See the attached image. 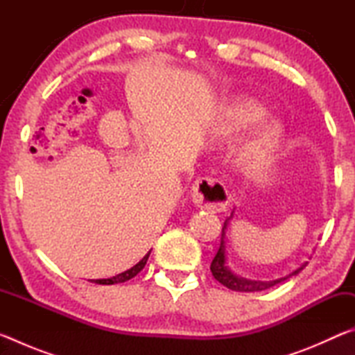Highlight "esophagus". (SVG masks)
<instances>
[{"label":"esophagus","mask_w":355,"mask_h":355,"mask_svg":"<svg viewBox=\"0 0 355 355\" xmlns=\"http://www.w3.org/2000/svg\"><path fill=\"white\" fill-rule=\"evenodd\" d=\"M192 202L209 211H222L228 203L225 186L211 177H200L192 186Z\"/></svg>","instance_id":"esophagus-1"}]
</instances>
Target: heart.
Instances as JSON below:
<instances>
[{"label": "heart", "mask_w": 355, "mask_h": 355, "mask_svg": "<svg viewBox=\"0 0 355 355\" xmlns=\"http://www.w3.org/2000/svg\"><path fill=\"white\" fill-rule=\"evenodd\" d=\"M264 116L263 107L255 103L254 100L238 97L232 100L224 107L222 112V128L225 133H235V131L248 128L249 125L255 123L257 120H260ZM280 136V127L275 122L264 123L261 128H258L257 133L252 137L250 142L248 144L244 152L245 159L257 158L263 153H266L275 142H277Z\"/></svg>", "instance_id": "obj_1"}]
</instances>
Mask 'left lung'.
I'll use <instances>...</instances> for the list:
<instances>
[{
    "instance_id": "1",
    "label": "left lung",
    "mask_w": 355,
    "mask_h": 355,
    "mask_svg": "<svg viewBox=\"0 0 355 355\" xmlns=\"http://www.w3.org/2000/svg\"><path fill=\"white\" fill-rule=\"evenodd\" d=\"M225 228H227V222L222 227V236H220V245L218 249V254L214 255L213 261H211V274L213 277L222 284L224 286H227L228 290L232 291H241V293H254V291H263V290H268V288H271L274 285L280 284V282H284L286 279H290L291 275H296L299 274L302 269L307 266V263L302 264V266L297 268L296 271L291 272L290 275H286V277H282L277 280H271V282H260V280H248V279H243V277H238V275L233 274L230 269L227 268L225 264Z\"/></svg>"
}]
</instances>
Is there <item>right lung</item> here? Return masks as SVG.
I'll return each mask as SVG.
<instances>
[{
	"instance_id": "1",
	"label": "right lung",
	"mask_w": 355,
	"mask_h": 355,
	"mask_svg": "<svg viewBox=\"0 0 355 355\" xmlns=\"http://www.w3.org/2000/svg\"><path fill=\"white\" fill-rule=\"evenodd\" d=\"M148 255H150V252L148 254L142 258V260L137 263V264H135L133 268L131 269H128V271H125V272H122V274H119V275H116V277H111V279H98V280H94V284H98V285H114V284H122V282H127V280H130V279H133L135 275H137L139 274L142 269H144V266H146V263H147V260H148Z\"/></svg>"
}]
</instances>
